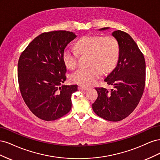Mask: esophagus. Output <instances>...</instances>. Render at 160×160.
<instances>
[{
  "label": "esophagus",
  "instance_id": "esophagus-1",
  "mask_svg": "<svg viewBox=\"0 0 160 160\" xmlns=\"http://www.w3.org/2000/svg\"><path fill=\"white\" fill-rule=\"evenodd\" d=\"M79 89H82V90H87V89H88L89 88H88V87H86V86H83V85H80L79 86Z\"/></svg>",
  "mask_w": 160,
  "mask_h": 160
}]
</instances>
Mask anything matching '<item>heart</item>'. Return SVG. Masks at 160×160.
<instances>
[{"mask_svg": "<svg viewBox=\"0 0 160 160\" xmlns=\"http://www.w3.org/2000/svg\"><path fill=\"white\" fill-rule=\"evenodd\" d=\"M77 52L81 55L88 54V68H81L72 73L70 79L73 83L89 86L99 78L101 71L109 73L117 65L119 55V45L112 36H91L81 37L75 43ZM77 53L67 49L62 53V61L69 69H75L77 64Z\"/></svg>", "mask_w": 160, "mask_h": 160, "instance_id": "obj_1", "label": "heart"}]
</instances>
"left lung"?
<instances>
[{"label":"left lung","instance_id":"obj_1","mask_svg":"<svg viewBox=\"0 0 160 160\" xmlns=\"http://www.w3.org/2000/svg\"><path fill=\"white\" fill-rule=\"evenodd\" d=\"M112 35L119 45V59L117 66L104 80L112 89L95 88L98 97L92 108L100 118L119 122L133 112L142 98L146 84V61L129 34L118 30Z\"/></svg>","mask_w":160,"mask_h":160}]
</instances>
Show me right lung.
I'll return each instance as SVG.
<instances>
[{
    "mask_svg": "<svg viewBox=\"0 0 160 160\" xmlns=\"http://www.w3.org/2000/svg\"><path fill=\"white\" fill-rule=\"evenodd\" d=\"M67 31L43 32L28 44L18 62V81L31 112L45 121L61 118L71 109L77 85H62L67 77L62 53L76 38Z\"/></svg>",
    "mask_w": 160,
    "mask_h": 160,
    "instance_id": "obj_1",
    "label": "right lung"
}]
</instances>
